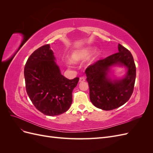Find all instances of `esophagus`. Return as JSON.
Segmentation results:
<instances>
[{
  "label": "esophagus",
  "instance_id": "obj_1",
  "mask_svg": "<svg viewBox=\"0 0 153 153\" xmlns=\"http://www.w3.org/2000/svg\"><path fill=\"white\" fill-rule=\"evenodd\" d=\"M85 80V79L84 77H80V79H79V82H84Z\"/></svg>",
  "mask_w": 153,
  "mask_h": 153
}]
</instances>
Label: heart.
I'll use <instances>...</instances> for the list:
<instances>
[{
    "label": "heart",
    "instance_id": "1",
    "mask_svg": "<svg viewBox=\"0 0 153 153\" xmlns=\"http://www.w3.org/2000/svg\"><path fill=\"white\" fill-rule=\"evenodd\" d=\"M92 51H93V48L91 47L74 50L69 55V62L71 63H78L84 61V60L88 59L91 56L89 59V62L90 64L94 63L100 57L101 52L98 50H96L91 55V54L92 53Z\"/></svg>",
    "mask_w": 153,
    "mask_h": 153
}]
</instances>
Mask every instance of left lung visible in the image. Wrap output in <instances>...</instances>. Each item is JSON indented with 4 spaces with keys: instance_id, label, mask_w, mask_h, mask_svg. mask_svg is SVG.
I'll return each mask as SVG.
<instances>
[{
    "instance_id": "8db88e82",
    "label": "left lung",
    "mask_w": 153,
    "mask_h": 153,
    "mask_svg": "<svg viewBox=\"0 0 153 153\" xmlns=\"http://www.w3.org/2000/svg\"><path fill=\"white\" fill-rule=\"evenodd\" d=\"M119 52L89 66L85 70L89 84L90 100L96 107L104 110L117 108L126 103L133 93L136 78V67L131 52L121 44ZM115 67H124L122 77L113 73Z\"/></svg>"
}]
</instances>
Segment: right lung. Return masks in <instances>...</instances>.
<instances>
[{"label": "right lung", "instance_id": "1", "mask_svg": "<svg viewBox=\"0 0 153 153\" xmlns=\"http://www.w3.org/2000/svg\"><path fill=\"white\" fill-rule=\"evenodd\" d=\"M50 45L35 50L24 68L27 93L35 107L46 115L62 114L72 103V92L79 78L64 77Z\"/></svg>", "mask_w": 153, "mask_h": 153}]
</instances>
